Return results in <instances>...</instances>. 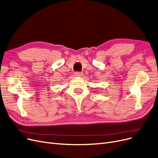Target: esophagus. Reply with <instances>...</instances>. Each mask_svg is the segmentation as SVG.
I'll return each instance as SVG.
<instances>
[{
  "instance_id": "esophagus-1",
  "label": "esophagus",
  "mask_w": 158,
  "mask_h": 158,
  "mask_svg": "<svg viewBox=\"0 0 158 158\" xmlns=\"http://www.w3.org/2000/svg\"><path fill=\"white\" fill-rule=\"evenodd\" d=\"M75 76H77V77H81V76H83V72H77L75 73Z\"/></svg>"
}]
</instances>
